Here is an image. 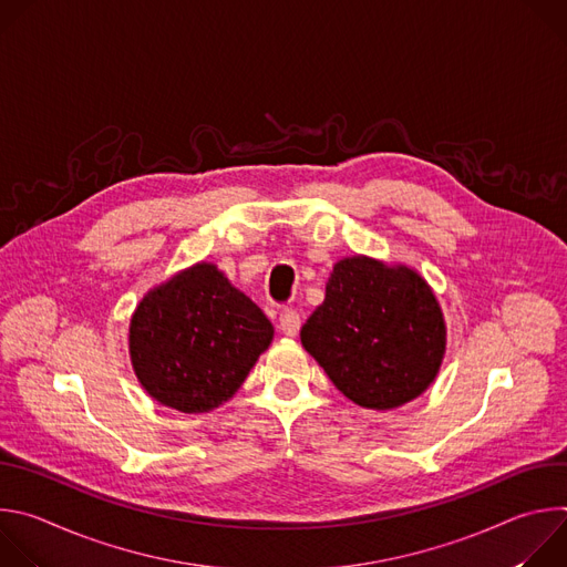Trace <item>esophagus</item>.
I'll list each match as a JSON object with an SVG mask.
<instances>
[{"label":"esophagus","instance_id":"obj_1","mask_svg":"<svg viewBox=\"0 0 567 567\" xmlns=\"http://www.w3.org/2000/svg\"><path fill=\"white\" fill-rule=\"evenodd\" d=\"M278 328L285 337H296L298 330H300V313L296 309H285L280 313V326Z\"/></svg>","mask_w":567,"mask_h":567}]
</instances>
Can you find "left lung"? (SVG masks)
I'll use <instances>...</instances> for the list:
<instances>
[{
  "label": "left lung",
  "mask_w": 567,
  "mask_h": 567,
  "mask_svg": "<svg viewBox=\"0 0 567 567\" xmlns=\"http://www.w3.org/2000/svg\"><path fill=\"white\" fill-rule=\"evenodd\" d=\"M300 341L348 399L390 411L435 381L446 326L417 271L354 256L334 265L326 300L307 318Z\"/></svg>",
  "instance_id": "1"
}]
</instances>
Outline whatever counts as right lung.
<instances>
[{"mask_svg": "<svg viewBox=\"0 0 567 567\" xmlns=\"http://www.w3.org/2000/svg\"><path fill=\"white\" fill-rule=\"evenodd\" d=\"M274 339L271 320L210 262L143 296L130 322V357L152 399L208 413L247 379Z\"/></svg>", "mask_w": 567, "mask_h": 567, "instance_id": "right-lung-1", "label": "right lung"}]
</instances>
